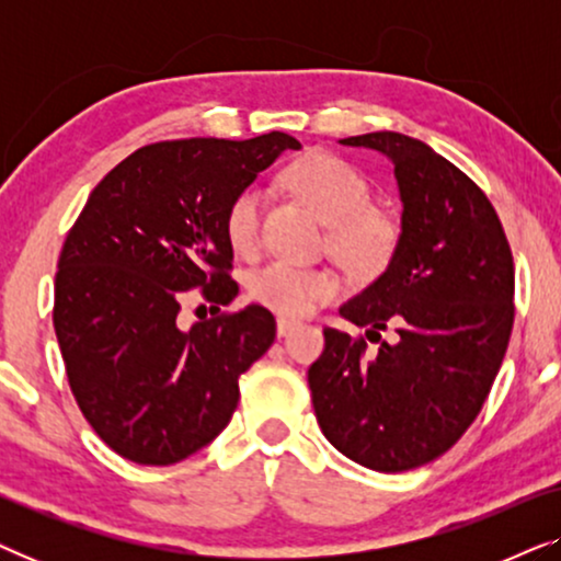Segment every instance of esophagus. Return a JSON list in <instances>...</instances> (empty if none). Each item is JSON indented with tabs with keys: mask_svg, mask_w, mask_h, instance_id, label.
I'll return each instance as SVG.
<instances>
[{
	"mask_svg": "<svg viewBox=\"0 0 561 561\" xmlns=\"http://www.w3.org/2000/svg\"><path fill=\"white\" fill-rule=\"evenodd\" d=\"M298 327V321L294 319H286V317H278V321H275V329H278V336H286L294 332V329Z\"/></svg>",
	"mask_w": 561,
	"mask_h": 561,
	"instance_id": "34e87169",
	"label": "esophagus"
}]
</instances>
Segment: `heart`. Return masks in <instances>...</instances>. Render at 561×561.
<instances>
[{"label": "heart", "instance_id": "heart-1", "mask_svg": "<svg viewBox=\"0 0 561 561\" xmlns=\"http://www.w3.org/2000/svg\"><path fill=\"white\" fill-rule=\"evenodd\" d=\"M283 183L313 206L329 225V242L352 271L370 273L386 265L396 248V221L370 206L365 175L344 160L313 152L283 171ZM265 198L255 186L237 191L225 211V237L237 255L257 250ZM248 290L257 304L283 317H306L340 296L342 280L329 267L273 260L250 273Z\"/></svg>", "mask_w": 561, "mask_h": 561}]
</instances>
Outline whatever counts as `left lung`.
Here are the masks:
<instances>
[{"instance_id":"obj_1","label":"left lung","mask_w":561,"mask_h":561,"mask_svg":"<svg viewBox=\"0 0 561 561\" xmlns=\"http://www.w3.org/2000/svg\"><path fill=\"white\" fill-rule=\"evenodd\" d=\"M393 163L401 234L390 263L340 313L379 342L324 329L309 367L321 432L352 462L405 472L444 455L478 419L508 350L516 271L503 225L474 181L401 133L340 140Z\"/></svg>"}]
</instances>
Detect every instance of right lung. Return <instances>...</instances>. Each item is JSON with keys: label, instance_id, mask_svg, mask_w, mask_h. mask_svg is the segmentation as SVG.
Returning a JSON list of instances; mask_svg holds the SVG:
<instances>
[{"label": "right lung", "instance_id": "obj_1", "mask_svg": "<svg viewBox=\"0 0 561 561\" xmlns=\"http://www.w3.org/2000/svg\"><path fill=\"white\" fill-rule=\"evenodd\" d=\"M298 148L286 133L145 145L91 191L58 257L53 327L76 403L119 457L181 462L232 419L273 313L252 304L183 329L181 298L202 288L219 311L237 296L227 206Z\"/></svg>", "mask_w": 561, "mask_h": 561}]
</instances>
